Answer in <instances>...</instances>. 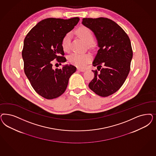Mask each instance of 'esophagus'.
Masks as SVG:
<instances>
[{"label": "esophagus", "mask_w": 156, "mask_h": 156, "mask_svg": "<svg viewBox=\"0 0 156 156\" xmlns=\"http://www.w3.org/2000/svg\"><path fill=\"white\" fill-rule=\"evenodd\" d=\"M77 70H79L80 72H84L86 70L83 69H81V68H77Z\"/></svg>", "instance_id": "1"}]
</instances>
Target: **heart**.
<instances>
[{
    "instance_id": "obj_1",
    "label": "heart",
    "mask_w": 156,
    "mask_h": 156,
    "mask_svg": "<svg viewBox=\"0 0 156 156\" xmlns=\"http://www.w3.org/2000/svg\"><path fill=\"white\" fill-rule=\"evenodd\" d=\"M77 33L87 44L90 45L93 43L94 40V34L92 31L87 27H81L77 30ZM70 38L71 34L70 33H68L64 35L61 41L62 48L66 51H69L70 49ZM68 59L72 64L79 68H84L90 61V55L88 54L73 53L69 56Z\"/></svg>"
}]
</instances>
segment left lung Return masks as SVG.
Here are the masks:
<instances>
[{
  "instance_id": "8db88e82",
  "label": "left lung",
  "mask_w": 156,
  "mask_h": 156,
  "mask_svg": "<svg viewBox=\"0 0 156 156\" xmlns=\"http://www.w3.org/2000/svg\"><path fill=\"white\" fill-rule=\"evenodd\" d=\"M82 24L92 30L99 49L92 64L95 77L89 87L96 94L107 97L118 90L130 70L133 50L129 36L113 20L106 18H83Z\"/></svg>"
}]
</instances>
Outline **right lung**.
I'll return each mask as SVG.
<instances>
[{
  "mask_svg": "<svg viewBox=\"0 0 156 156\" xmlns=\"http://www.w3.org/2000/svg\"><path fill=\"white\" fill-rule=\"evenodd\" d=\"M80 18L69 20L49 18L33 27L24 40L22 55L24 71L35 92L47 99H53L65 91L75 66L66 65L53 68V60L61 65L66 62L61 41L72 30Z\"/></svg>",
  "mask_w": 156,
  "mask_h": 156,
  "instance_id": "obj_1",
  "label": "right lung"
}]
</instances>
